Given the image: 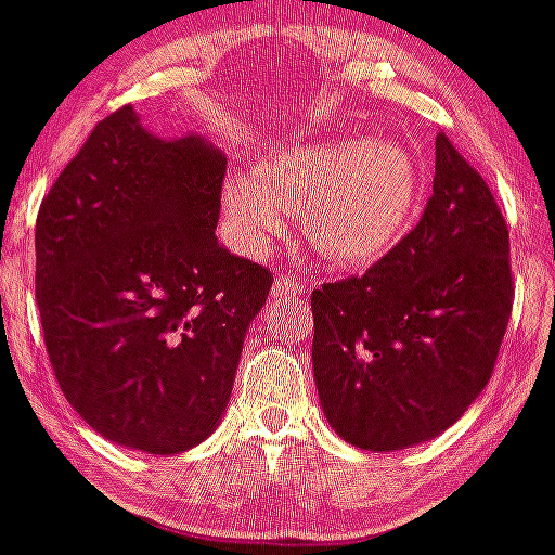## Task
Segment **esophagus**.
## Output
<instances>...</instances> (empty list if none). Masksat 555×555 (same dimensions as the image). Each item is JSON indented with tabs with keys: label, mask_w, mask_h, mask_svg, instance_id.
<instances>
[{
	"label": "esophagus",
	"mask_w": 555,
	"mask_h": 555,
	"mask_svg": "<svg viewBox=\"0 0 555 555\" xmlns=\"http://www.w3.org/2000/svg\"><path fill=\"white\" fill-rule=\"evenodd\" d=\"M273 297H292V295H302L305 292V282H299L297 276H292V273H282V276H276V282H273Z\"/></svg>",
	"instance_id": "34e87169"
}]
</instances>
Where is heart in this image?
Segmentation results:
<instances>
[{
	"mask_svg": "<svg viewBox=\"0 0 555 555\" xmlns=\"http://www.w3.org/2000/svg\"><path fill=\"white\" fill-rule=\"evenodd\" d=\"M420 197L410 151L388 140L344 138L266 158L253 177L224 184V211L242 250L263 253L299 211L305 240L336 266H371L397 245Z\"/></svg>",
	"mask_w": 555,
	"mask_h": 555,
	"instance_id": "obj_1",
	"label": "heart"
}]
</instances>
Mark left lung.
<instances>
[{
	"label": "left lung",
	"instance_id": "8db88e82",
	"mask_svg": "<svg viewBox=\"0 0 555 555\" xmlns=\"http://www.w3.org/2000/svg\"><path fill=\"white\" fill-rule=\"evenodd\" d=\"M512 305L506 219L480 171L438 132L417 227L362 276L310 297L331 428L367 451L436 438L493 375Z\"/></svg>",
	"mask_w": 555,
	"mask_h": 555
}]
</instances>
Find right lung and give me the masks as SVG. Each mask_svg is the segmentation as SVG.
Here are the masks:
<instances>
[{
  "label": "right lung",
  "mask_w": 555,
  "mask_h": 555,
  "mask_svg": "<svg viewBox=\"0 0 555 555\" xmlns=\"http://www.w3.org/2000/svg\"><path fill=\"white\" fill-rule=\"evenodd\" d=\"M227 158L112 112L62 169L36 219V302L75 412L109 441L180 454L227 410L245 331L273 284L229 253Z\"/></svg>",
  "instance_id": "1"
}]
</instances>
